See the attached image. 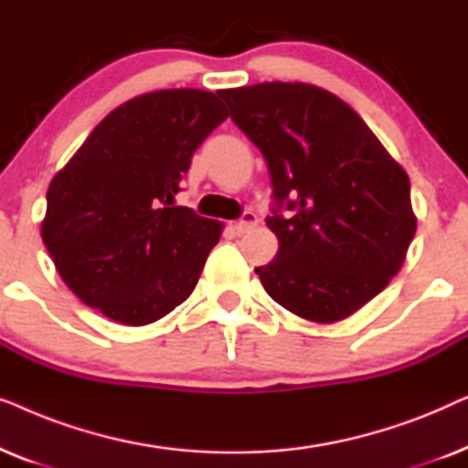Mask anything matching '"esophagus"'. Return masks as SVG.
<instances>
[{
	"instance_id": "obj_1",
	"label": "esophagus",
	"mask_w": 468,
	"mask_h": 468,
	"mask_svg": "<svg viewBox=\"0 0 468 468\" xmlns=\"http://www.w3.org/2000/svg\"><path fill=\"white\" fill-rule=\"evenodd\" d=\"M258 215L255 213H251V210H247V213H242V217L239 221H234L232 223V228H234V232L236 234H247V232H251V229L258 226Z\"/></svg>"
}]
</instances>
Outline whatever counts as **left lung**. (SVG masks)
Returning a JSON list of instances; mask_svg holds the SVG:
<instances>
[{"instance_id":"obj_1","label":"left lung","mask_w":468,"mask_h":468,"mask_svg":"<svg viewBox=\"0 0 468 468\" xmlns=\"http://www.w3.org/2000/svg\"><path fill=\"white\" fill-rule=\"evenodd\" d=\"M217 93L271 172L266 226L279 251L255 268L268 296L315 324L349 317L405 261L418 223L407 172L360 114L322 87L274 80Z\"/></svg>"}]
</instances>
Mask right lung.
I'll return each mask as SVG.
<instances>
[{
	"mask_svg": "<svg viewBox=\"0 0 468 468\" xmlns=\"http://www.w3.org/2000/svg\"><path fill=\"white\" fill-rule=\"evenodd\" d=\"M228 119L215 93L164 89L108 114L55 175L42 240L63 283L123 325L189 298L223 226L175 207L191 157Z\"/></svg>",
	"mask_w": 468,
	"mask_h": 468,
	"instance_id": "right-lung-1",
	"label": "right lung"
}]
</instances>
